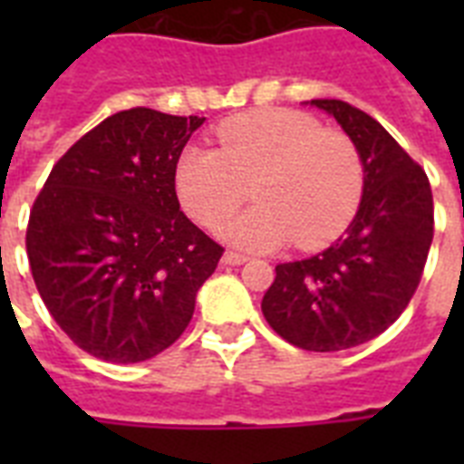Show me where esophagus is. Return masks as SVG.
<instances>
[{
    "label": "esophagus",
    "mask_w": 464,
    "mask_h": 464,
    "mask_svg": "<svg viewBox=\"0 0 464 464\" xmlns=\"http://www.w3.org/2000/svg\"><path fill=\"white\" fill-rule=\"evenodd\" d=\"M221 262H224V265H231V267H238V265H246L247 257H246V255L231 253V250H228V253H224Z\"/></svg>",
    "instance_id": "obj_1"
}]
</instances>
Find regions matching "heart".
Returning a JSON list of instances; mask_svg holds the SVG:
<instances>
[{
    "instance_id": "obj_1",
    "label": "heart",
    "mask_w": 464,
    "mask_h": 464,
    "mask_svg": "<svg viewBox=\"0 0 464 464\" xmlns=\"http://www.w3.org/2000/svg\"><path fill=\"white\" fill-rule=\"evenodd\" d=\"M218 149L188 147L175 163V195L195 224L217 231L247 202L257 207L224 228L243 250L296 240L313 250L352 224L363 197L356 141L298 111H255L221 122Z\"/></svg>"
}]
</instances>
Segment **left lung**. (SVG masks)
I'll return each mask as SVG.
<instances>
[{
	"instance_id": "left-lung-1",
	"label": "left lung",
	"mask_w": 464,
	"mask_h": 464,
	"mask_svg": "<svg viewBox=\"0 0 464 464\" xmlns=\"http://www.w3.org/2000/svg\"><path fill=\"white\" fill-rule=\"evenodd\" d=\"M310 105L356 141L363 197L334 246L276 265L262 313L298 349L342 352L378 337L410 305L433 240V195L424 168L378 120L337 98Z\"/></svg>"
}]
</instances>
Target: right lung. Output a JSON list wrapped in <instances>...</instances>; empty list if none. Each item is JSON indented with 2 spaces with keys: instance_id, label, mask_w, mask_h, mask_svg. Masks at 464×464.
I'll use <instances>...</instances> for the list:
<instances>
[{
  "instance_id": "add662e5",
  "label": "right lung",
  "mask_w": 464,
  "mask_h": 464,
  "mask_svg": "<svg viewBox=\"0 0 464 464\" xmlns=\"http://www.w3.org/2000/svg\"><path fill=\"white\" fill-rule=\"evenodd\" d=\"M202 122L115 112L54 163L33 202V282L54 323L96 359L140 363L168 349L224 255L175 195V163Z\"/></svg>"
}]
</instances>
